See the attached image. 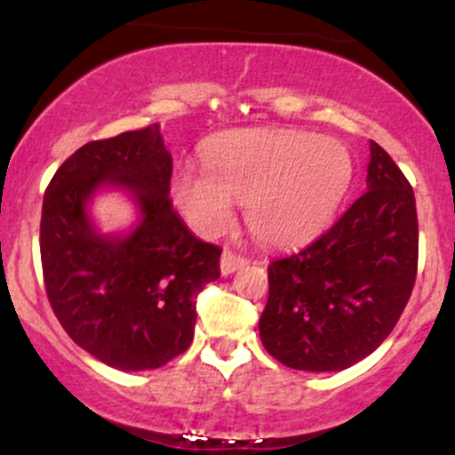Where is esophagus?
Masks as SVG:
<instances>
[{
  "label": "esophagus",
  "instance_id": "obj_1",
  "mask_svg": "<svg viewBox=\"0 0 455 455\" xmlns=\"http://www.w3.org/2000/svg\"><path fill=\"white\" fill-rule=\"evenodd\" d=\"M245 263H248V260H245V257H242V254L233 252V250H224L220 259V271L224 275H228L233 274V271H237L239 267H243Z\"/></svg>",
  "mask_w": 455,
  "mask_h": 455
}]
</instances>
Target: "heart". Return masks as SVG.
Here are the masks:
<instances>
[{
	"label": "heart",
	"instance_id": "obj_1",
	"mask_svg": "<svg viewBox=\"0 0 455 455\" xmlns=\"http://www.w3.org/2000/svg\"><path fill=\"white\" fill-rule=\"evenodd\" d=\"M207 169L175 171L173 196L203 235L224 231L233 201L260 242L289 245L331 222L351 190L355 164L340 140L299 130H239L213 140Z\"/></svg>",
	"mask_w": 455,
	"mask_h": 455
}]
</instances>
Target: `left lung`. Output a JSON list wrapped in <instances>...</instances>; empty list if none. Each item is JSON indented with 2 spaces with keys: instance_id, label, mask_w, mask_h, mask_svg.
<instances>
[{
  "instance_id": "1",
  "label": "left lung",
  "mask_w": 455,
  "mask_h": 455,
  "mask_svg": "<svg viewBox=\"0 0 455 455\" xmlns=\"http://www.w3.org/2000/svg\"><path fill=\"white\" fill-rule=\"evenodd\" d=\"M368 192L329 231L271 260L259 321L263 347L295 370L336 372L389 336L417 278L415 195L379 143H370Z\"/></svg>"
}]
</instances>
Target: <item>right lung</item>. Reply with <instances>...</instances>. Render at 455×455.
Returning a JSON list of instances; mask_svg holds the SVG:
<instances>
[{"label": "right lung", "instance_id": "obj_1", "mask_svg": "<svg viewBox=\"0 0 455 455\" xmlns=\"http://www.w3.org/2000/svg\"><path fill=\"white\" fill-rule=\"evenodd\" d=\"M173 160L160 126L83 145L44 192L40 259L57 321L117 370H151L190 347L196 295L220 278L218 245L186 228L171 203ZM100 185L126 187L144 220L124 240L92 231L84 205Z\"/></svg>", "mask_w": 455, "mask_h": 455}]
</instances>
